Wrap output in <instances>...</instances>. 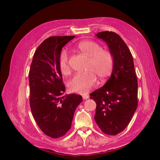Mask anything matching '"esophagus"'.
Masks as SVG:
<instances>
[{
	"label": "esophagus",
	"instance_id": "obj_1",
	"mask_svg": "<svg viewBox=\"0 0 160 160\" xmlns=\"http://www.w3.org/2000/svg\"><path fill=\"white\" fill-rule=\"evenodd\" d=\"M82 98L83 99H88L89 98V95H88V94H82Z\"/></svg>",
	"mask_w": 160,
	"mask_h": 160
}]
</instances>
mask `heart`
<instances>
[{"label": "heart", "instance_id": "obj_1", "mask_svg": "<svg viewBox=\"0 0 160 160\" xmlns=\"http://www.w3.org/2000/svg\"><path fill=\"white\" fill-rule=\"evenodd\" d=\"M77 49L89 58L85 73H79L70 80V91L79 94H85L97 83V76L99 80H105L112 74L113 68V58L109 50L102 49L97 42L90 40L80 42L76 46ZM58 68L61 72L68 75L70 72L68 54L62 51L58 59Z\"/></svg>", "mask_w": 160, "mask_h": 160}]
</instances>
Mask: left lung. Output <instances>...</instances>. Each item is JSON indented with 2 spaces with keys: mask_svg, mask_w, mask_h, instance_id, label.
Returning <instances> with one entry per match:
<instances>
[{
  "mask_svg": "<svg viewBox=\"0 0 160 160\" xmlns=\"http://www.w3.org/2000/svg\"><path fill=\"white\" fill-rule=\"evenodd\" d=\"M96 36L109 47L113 68L106 84L90 94L97 104L94 120L103 132L115 135L126 128L138 107L137 76L132 54L118 34L106 31Z\"/></svg>",
  "mask_w": 160,
  "mask_h": 160,
  "instance_id": "1",
  "label": "left lung"
}]
</instances>
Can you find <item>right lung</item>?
<instances>
[{
    "label": "right lung",
    "mask_w": 160,
    "mask_h": 160,
    "mask_svg": "<svg viewBox=\"0 0 160 160\" xmlns=\"http://www.w3.org/2000/svg\"><path fill=\"white\" fill-rule=\"evenodd\" d=\"M75 36H54L37 48L29 72V104L38 126L47 136L58 138L69 131L81 95L64 96L66 88L58 68L65 45Z\"/></svg>",
    "instance_id": "1"
}]
</instances>
